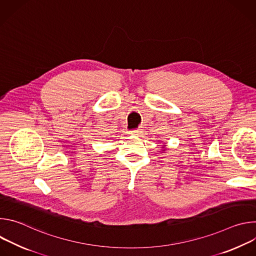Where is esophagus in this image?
<instances>
[{
	"label": "esophagus",
	"mask_w": 256,
	"mask_h": 256,
	"mask_svg": "<svg viewBox=\"0 0 256 256\" xmlns=\"http://www.w3.org/2000/svg\"><path fill=\"white\" fill-rule=\"evenodd\" d=\"M142 132V128H136V130H130V134H134V136H140Z\"/></svg>",
	"instance_id": "esophagus-1"
}]
</instances>
